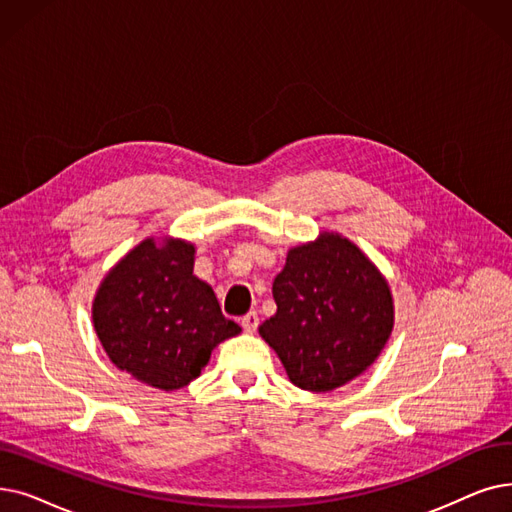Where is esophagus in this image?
Instances as JSON below:
<instances>
[{"instance_id": "esophagus-1", "label": "esophagus", "mask_w": 512, "mask_h": 512, "mask_svg": "<svg viewBox=\"0 0 512 512\" xmlns=\"http://www.w3.org/2000/svg\"><path fill=\"white\" fill-rule=\"evenodd\" d=\"M240 326H242V330L244 332H255L257 330V326H259V316L255 314V311H249L247 316H242V320H240Z\"/></svg>"}]
</instances>
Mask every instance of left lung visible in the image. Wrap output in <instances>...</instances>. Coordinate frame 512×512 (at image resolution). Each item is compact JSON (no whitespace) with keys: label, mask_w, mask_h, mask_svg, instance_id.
I'll list each match as a JSON object with an SVG mask.
<instances>
[{"label":"left lung","mask_w":512,"mask_h":512,"mask_svg":"<svg viewBox=\"0 0 512 512\" xmlns=\"http://www.w3.org/2000/svg\"><path fill=\"white\" fill-rule=\"evenodd\" d=\"M276 314L259 335L293 385L326 393L360 376L393 330V297L376 265L347 238L322 232L288 251L276 276Z\"/></svg>","instance_id":"8db88e82"}]
</instances>
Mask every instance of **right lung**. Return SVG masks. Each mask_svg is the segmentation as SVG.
<instances>
[{
  "instance_id": "add662e5",
  "label": "right lung",
  "mask_w": 512,
  "mask_h": 512,
  "mask_svg": "<svg viewBox=\"0 0 512 512\" xmlns=\"http://www.w3.org/2000/svg\"><path fill=\"white\" fill-rule=\"evenodd\" d=\"M192 272L194 244L146 238L106 274L92 305L110 362L154 389L186 387L211 351L240 332Z\"/></svg>"
}]
</instances>
